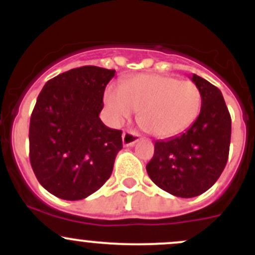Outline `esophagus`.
Segmentation results:
<instances>
[{"label": "esophagus", "mask_w": 255, "mask_h": 255, "mask_svg": "<svg viewBox=\"0 0 255 255\" xmlns=\"http://www.w3.org/2000/svg\"><path fill=\"white\" fill-rule=\"evenodd\" d=\"M139 139L140 135L135 132H130V130H127V132H125L122 134L123 145L125 146H133Z\"/></svg>", "instance_id": "obj_1"}]
</instances>
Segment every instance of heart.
Masks as SVG:
<instances>
[{"label": "heart", "mask_w": 255, "mask_h": 255, "mask_svg": "<svg viewBox=\"0 0 255 255\" xmlns=\"http://www.w3.org/2000/svg\"><path fill=\"white\" fill-rule=\"evenodd\" d=\"M105 109L113 125H121L135 110L146 132L170 138L186 130L199 117L202 94L195 82L165 75H137L118 87H109Z\"/></svg>", "instance_id": "heart-1"}]
</instances>
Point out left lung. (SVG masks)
Masks as SVG:
<instances>
[{"instance_id": "8db88e82", "label": "left lung", "mask_w": 255, "mask_h": 255, "mask_svg": "<svg viewBox=\"0 0 255 255\" xmlns=\"http://www.w3.org/2000/svg\"><path fill=\"white\" fill-rule=\"evenodd\" d=\"M192 82L202 94L199 117L181 134L156 140L146 173L154 184L177 197L199 196L218 180L231 143V115L222 92L196 74Z\"/></svg>"}]
</instances>
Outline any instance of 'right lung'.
<instances>
[{"label": "right lung", "instance_id": "obj_1", "mask_svg": "<svg viewBox=\"0 0 255 255\" xmlns=\"http://www.w3.org/2000/svg\"><path fill=\"white\" fill-rule=\"evenodd\" d=\"M115 70L81 66L44 85L29 125V160L39 184L54 196L76 201L111 176L122 130L99 117Z\"/></svg>", "mask_w": 255, "mask_h": 255}]
</instances>
